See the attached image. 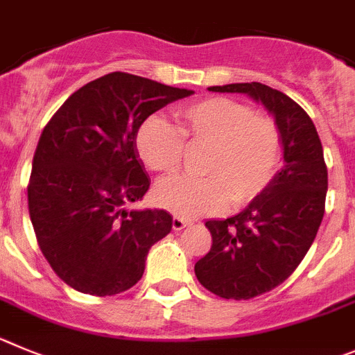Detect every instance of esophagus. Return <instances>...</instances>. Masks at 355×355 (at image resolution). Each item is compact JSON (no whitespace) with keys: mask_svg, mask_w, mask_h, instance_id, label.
Segmentation results:
<instances>
[{"mask_svg":"<svg viewBox=\"0 0 355 355\" xmlns=\"http://www.w3.org/2000/svg\"><path fill=\"white\" fill-rule=\"evenodd\" d=\"M187 225H189V221H185L182 217H173V221H171V226H173L175 232H180V230L185 228Z\"/></svg>","mask_w":355,"mask_h":355,"instance_id":"obj_1","label":"esophagus"}]
</instances>
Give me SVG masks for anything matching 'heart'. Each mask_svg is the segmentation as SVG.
Returning <instances> with one entry per match:
<instances>
[{
	"label": "heart",
	"instance_id": "1",
	"mask_svg": "<svg viewBox=\"0 0 355 355\" xmlns=\"http://www.w3.org/2000/svg\"><path fill=\"white\" fill-rule=\"evenodd\" d=\"M175 125L148 116L136 132V152L155 173L173 171L185 145H209L201 173L207 177L164 178L154 200L168 212L193 219L260 196L277 175L281 162L279 127L244 102L210 97L173 110Z\"/></svg>",
	"mask_w": 355,
	"mask_h": 355
}]
</instances>
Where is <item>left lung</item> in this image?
I'll return each mask as SVG.
<instances>
[{"label":"left lung","instance_id":"left-lung-1","mask_svg":"<svg viewBox=\"0 0 355 355\" xmlns=\"http://www.w3.org/2000/svg\"><path fill=\"white\" fill-rule=\"evenodd\" d=\"M261 102L279 127L285 166L241 214L207 221L210 251L194 272L209 292L248 301L281 285L306 257L325 210L327 166L309 114L283 92L261 83L210 86Z\"/></svg>","mask_w":355,"mask_h":355}]
</instances>
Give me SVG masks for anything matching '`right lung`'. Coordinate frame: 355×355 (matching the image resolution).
I'll return each mask as SVG.
<instances>
[{"instance_id": "right-lung-1", "label": "right lung", "mask_w": 355, "mask_h": 355, "mask_svg": "<svg viewBox=\"0 0 355 355\" xmlns=\"http://www.w3.org/2000/svg\"><path fill=\"white\" fill-rule=\"evenodd\" d=\"M191 94L111 72L74 92L44 127L28 209L42 254L78 292L106 297L132 288L150 248L170 233L173 217L166 210L123 207L150 187L136 152L139 125Z\"/></svg>"}]
</instances>
